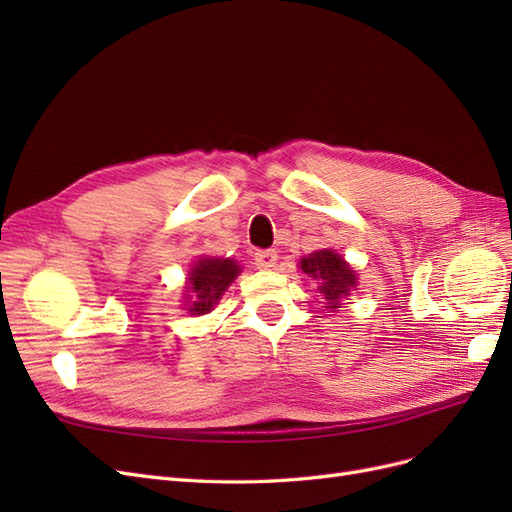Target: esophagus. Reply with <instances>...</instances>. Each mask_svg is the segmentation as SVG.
<instances>
[{
    "label": "esophagus",
    "instance_id": "esophagus-1",
    "mask_svg": "<svg viewBox=\"0 0 512 512\" xmlns=\"http://www.w3.org/2000/svg\"><path fill=\"white\" fill-rule=\"evenodd\" d=\"M254 260H256L258 269H271L277 262V252L275 250H258L254 254Z\"/></svg>",
    "mask_w": 512,
    "mask_h": 512
}]
</instances>
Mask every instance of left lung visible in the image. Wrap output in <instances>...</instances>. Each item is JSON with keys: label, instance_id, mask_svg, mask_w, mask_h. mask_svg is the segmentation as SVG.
Instances as JSON below:
<instances>
[{"label": "left lung", "instance_id": "left-lung-1", "mask_svg": "<svg viewBox=\"0 0 512 512\" xmlns=\"http://www.w3.org/2000/svg\"><path fill=\"white\" fill-rule=\"evenodd\" d=\"M301 271L320 284V292L324 294L331 309L339 307V299L346 297L350 288L356 286V275L346 265L342 256L331 250H320L309 254L301 260Z\"/></svg>", "mask_w": 512, "mask_h": 512}]
</instances>
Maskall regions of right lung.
Returning a JSON list of instances; mask_svg holds the SVG:
<instances>
[{"label":"right lung","mask_w":512,"mask_h":512,"mask_svg":"<svg viewBox=\"0 0 512 512\" xmlns=\"http://www.w3.org/2000/svg\"><path fill=\"white\" fill-rule=\"evenodd\" d=\"M239 275V265L230 258H203L198 260L190 271V290L192 301L190 312L192 314H207L218 303V299L224 294V290L230 286V282ZM190 297V294H188ZM190 297V299H192Z\"/></svg>","instance_id":"right-lung-1"}]
</instances>
